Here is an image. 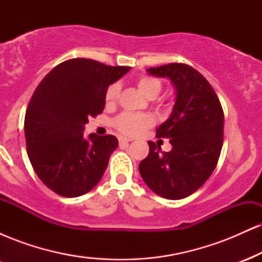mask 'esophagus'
I'll list each match as a JSON object with an SVG mask.
<instances>
[{"mask_svg": "<svg viewBox=\"0 0 262 262\" xmlns=\"http://www.w3.org/2000/svg\"><path fill=\"white\" fill-rule=\"evenodd\" d=\"M130 141H133L130 139V138H125V137L119 138V143H121V144H129Z\"/></svg>", "mask_w": 262, "mask_h": 262, "instance_id": "esophagus-1", "label": "esophagus"}]
</instances>
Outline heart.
<instances>
[{
  "label": "heart",
  "mask_w": 262,
  "mask_h": 262,
  "mask_svg": "<svg viewBox=\"0 0 262 262\" xmlns=\"http://www.w3.org/2000/svg\"><path fill=\"white\" fill-rule=\"evenodd\" d=\"M138 87L143 95L148 98H154L161 91V81L152 76H143L138 80ZM121 91L119 83H113L108 87L106 92V102L113 103L117 101ZM152 125V118L149 114L143 113H122L114 119V127L122 133L128 135H138L143 133L146 128Z\"/></svg>",
  "instance_id": "obj_1"
}]
</instances>
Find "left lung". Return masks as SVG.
<instances>
[{"mask_svg": "<svg viewBox=\"0 0 262 262\" xmlns=\"http://www.w3.org/2000/svg\"><path fill=\"white\" fill-rule=\"evenodd\" d=\"M146 73L166 77L175 87L172 112L156 128V138L170 139L172 149L164 152L148 141L149 155L139 164V172L158 196L181 200L196 192L217 166L223 146V108L208 81L191 66L172 62Z\"/></svg>", "mask_w": 262, "mask_h": 262, "instance_id": "left-lung-1", "label": "left lung"}]
</instances>
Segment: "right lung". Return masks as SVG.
<instances>
[{
    "instance_id": "obj_1",
    "label": "right lung",
    "mask_w": 262,
    "mask_h": 262,
    "mask_svg": "<svg viewBox=\"0 0 262 262\" xmlns=\"http://www.w3.org/2000/svg\"><path fill=\"white\" fill-rule=\"evenodd\" d=\"M130 68L71 59L41 80L26 112L27 152L39 179L62 197H79L100 182L118 146L113 135L83 137L90 117L102 113L108 86Z\"/></svg>"
}]
</instances>
